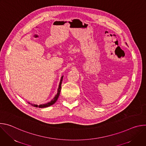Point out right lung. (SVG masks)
Masks as SVG:
<instances>
[{"label":"right lung","mask_w":146,"mask_h":146,"mask_svg":"<svg viewBox=\"0 0 146 146\" xmlns=\"http://www.w3.org/2000/svg\"><path fill=\"white\" fill-rule=\"evenodd\" d=\"M63 77L62 76L61 77V79H60V83H59V88L58 89V92L56 94V95L55 96V97L54 98V99L50 102H48L47 103H45V104H43V105H35V104H32L31 103H29V104H30L31 105H32V106H34V107H36V108H47V107H48V106H50L52 105H54V104L56 102L59 96V94H60V89H61V84H62V80H63Z\"/></svg>","instance_id":"add662e5"}]
</instances>
